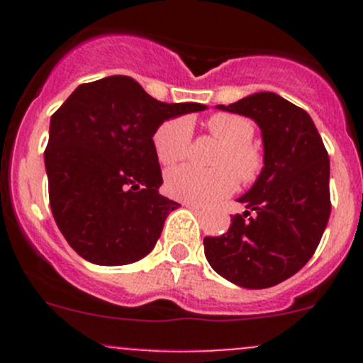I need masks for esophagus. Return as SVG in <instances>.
Wrapping results in <instances>:
<instances>
[{
    "instance_id": "obj_1",
    "label": "esophagus",
    "mask_w": 363,
    "mask_h": 363,
    "mask_svg": "<svg viewBox=\"0 0 363 363\" xmlns=\"http://www.w3.org/2000/svg\"><path fill=\"white\" fill-rule=\"evenodd\" d=\"M186 207H188L189 211H193V212H195V214H199V216L205 214V208H203V207H200V205H195V203H186Z\"/></svg>"
}]
</instances>
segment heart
Listing matches in <instances>:
<instances>
[{
    "label": "heart",
    "instance_id": "heart-1",
    "mask_svg": "<svg viewBox=\"0 0 363 363\" xmlns=\"http://www.w3.org/2000/svg\"><path fill=\"white\" fill-rule=\"evenodd\" d=\"M207 130L223 142L214 158V170H200L191 164L170 168L164 174V191L172 199L195 205H212L232 195L242 181H252L263 167V158L251 144L255 126L237 113H214L205 123ZM188 117H174L161 123L152 135L156 158L161 164H174L188 155L191 144Z\"/></svg>",
    "mask_w": 363,
    "mask_h": 363
}]
</instances>
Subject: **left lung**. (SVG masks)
<instances>
[{
  "instance_id": "1",
  "label": "left lung",
  "mask_w": 363,
  "mask_h": 363,
  "mask_svg": "<svg viewBox=\"0 0 363 363\" xmlns=\"http://www.w3.org/2000/svg\"><path fill=\"white\" fill-rule=\"evenodd\" d=\"M216 108L251 117L262 130L263 168L237 202L228 232L205 237V258L237 286L262 290L298 272L330 218V161L313 119L276 93Z\"/></svg>"
}]
</instances>
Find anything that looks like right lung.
I'll return each mask as SVG.
<instances>
[{
	"label": "right lung",
	"mask_w": 363,
	"mask_h": 363,
	"mask_svg": "<svg viewBox=\"0 0 363 363\" xmlns=\"http://www.w3.org/2000/svg\"><path fill=\"white\" fill-rule=\"evenodd\" d=\"M163 104L126 75L80 84L50 117L45 170L57 228L96 265L138 262L179 207L163 184L152 135L163 121L205 111Z\"/></svg>",
	"instance_id": "obj_1"
}]
</instances>
